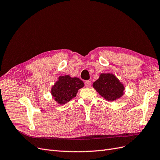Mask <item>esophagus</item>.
<instances>
[{
  "mask_svg": "<svg viewBox=\"0 0 160 160\" xmlns=\"http://www.w3.org/2000/svg\"><path fill=\"white\" fill-rule=\"evenodd\" d=\"M85 85L86 88H90L91 85V82L90 81H86L85 83Z\"/></svg>",
  "mask_w": 160,
  "mask_h": 160,
  "instance_id": "obj_1",
  "label": "esophagus"
}]
</instances>
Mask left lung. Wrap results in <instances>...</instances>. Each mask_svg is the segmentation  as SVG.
<instances>
[{"mask_svg": "<svg viewBox=\"0 0 160 160\" xmlns=\"http://www.w3.org/2000/svg\"><path fill=\"white\" fill-rule=\"evenodd\" d=\"M93 88L108 101H115L123 95V84L112 73H101L93 83Z\"/></svg>", "mask_w": 160, "mask_h": 160, "instance_id": "obj_1", "label": "left lung"}]
</instances>
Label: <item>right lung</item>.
Wrapping results in <instances>:
<instances>
[{"label": "right lung", "mask_w": 160, "mask_h": 160, "mask_svg": "<svg viewBox=\"0 0 160 160\" xmlns=\"http://www.w3.org/2000/svg\"><path fill=\"white\" fill-rule=\"evenodd\" d=\"M83 86V82L77 77H71L69 75L59 76L52 86V98L58 104H65L76 97L79 89Z\"/></svg>", "instance_id": "add662e5"}]
</instances>
